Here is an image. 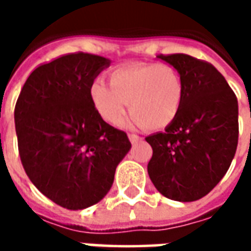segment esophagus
I'll return each instance as SVG.
<instances>
[{"label":"esophagus","instance_id":"34e87169","mask_svg":"<svg viewBox=\"0 0 251 251\" xmlns=\"http://www.w3.org/2000/svg\"><path fill=\"white\" fill-rule=\"evenodd\" d=\"M129 140H130L131 144H136V142H138L141 140V137L137 136V134H129Z\"/></svg>","mask_w":251,"mask_h":251}]
</instances>
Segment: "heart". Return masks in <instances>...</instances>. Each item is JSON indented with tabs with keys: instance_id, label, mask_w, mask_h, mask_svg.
Returning <instances> with one entry per match:
<instances>
[{
	"instance_id": "heart-1",
	"label": "heart",
	"mask_w": 251,
	"mask_h": 251,
	"mask_svg": "<svg viewBox=\"0 0 251 251\" xmlns=\"http://www.w3.org/2000/svg\"><path fill=\"white\" fill-rule=\"evenodd\" d=\"M110 86L100 80L91 83L88 94L94 107L109 124L118 125L126 113L133 122L148 130L168 126L177 117L183 102V84L168 64L134 63L114 68Z\"/></svg>"
}]
</instances>
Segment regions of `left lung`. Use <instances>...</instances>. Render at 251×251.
<instances>
[{
	"instance_id": "1",
	"label": "left lung",
	"mask_w": 251,
	"mask_h": 251,
	"mask_svg": "<svg viewBox=\"0 0 251 251\" xmlns=\"http://www.w3.org/2000/svg\"><path fill=\"white\" fill-rule=\"evenodd\" d=\"M179 72L183 102L165 131L147 137L153 149L148 174L168 199L195 201L230 168L238 145V100L210 63L184 55H158Z\"/></svg>"
}]
</instances>
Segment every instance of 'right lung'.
<instances>
[{
    "mask_svg": "<svg viewBox=\"0 0 251 251\" xmlns=\"http://www.w3.org/2000/svg\"><path fill=\"white\" fill-rule=\"evenodd\" d=\"M106 57L70 53L37 67L14 107L21 163L30 181L67 210L97 204L109 192L131 144L97 113L90 86Z\"/></svg>",
    "mask_w": 251,
    "mask_h": 251,
    "instance_id": "1",
    "label": "right lung"
}]
</instances>
